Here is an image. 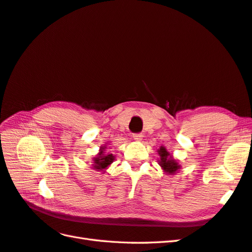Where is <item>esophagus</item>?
<instances>
[{"mask_svg": "<svg viewBox=\"0 0 252 252\" xmlns=\"http://www.w3.org/2000/svg\"><path fill=\"white\" fill-rule=\"evenodd\" d=\"M142 133H133L132 134V138H133V140H136V141H140V140H142Z\"/></svg>", "mask_w": 252, "mask_h": 252, "instance_id": "34e87169", "label": "esophagus"}]
</instances>
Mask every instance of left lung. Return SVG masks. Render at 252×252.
<instances>
[{
    "mask_svg": "<svg viewBox=\"0 0 252 252\" xmlns=\"http://www.w3.org/2000/svg\"><path fill=\"white\" fill-rule=\"evenodd\" d=\"M158 153H159V156H160L159 164L161 165V168L163 169L164 172H167L168 174H173L180 169L181 165L170 156L169 152H167V150H165L163 146H161L160 149L158 150Z\"/></svg>",
    "mask_w": 252,
    "mask_h": 252,
    "instance_id": "obj_1",
    "label": "left lung"
}]
</instances>
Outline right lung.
I'll return each instance as SVG.
<instances>
[{"label":"right lung","instance_id":"obj_1","mask_svg":"<svg viewBox=\"0 0 252 252\" xmlns=\"http://www.w3.org/2000/svg\"><path fill=\"white\" fill-rule=\"evenodd\" d=\"M106 147H101V151L99 154H98V157L94 158V169L97 171H101L103 169H106L109 164H111V162L114 160V156L112 154L105 155L103 154V151H105Z\"/></svg>","mask_w":252,"mask_h":252}]
</instances>
